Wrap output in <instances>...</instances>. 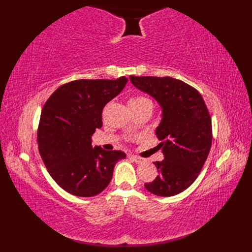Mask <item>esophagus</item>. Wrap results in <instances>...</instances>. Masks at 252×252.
<instances>
[{
  "mask_svg": "<svg viewBox=\"0 0 252 252\" xmlns=\"http://www.w3.org/2000/svg\"><path fill=\"white\" fill-rule=\"evenodd\" d=\"M130 158L133 160V161H135L136 163L146 162V159H144V158H142V157H138V156H135V155H131Z\"/></svg>",
  "mask_w": 252,
  "mask_h": 252,
  "instance_id": "obj_1",
  "label": "esophagus"
}]
</instances>
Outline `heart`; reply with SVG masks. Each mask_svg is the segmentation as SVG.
<instances>
[{
    "mask_svg": "<svg viewBox=\"0 0 252 252\" xmlns=\"http://www.w3.org/2000/svg\"><path fill=\"white\" fill-rule=\"evenodd\" d=\"M147 103H152L151 99H148L144 96H136V97H133L129 101V106H138V105H144Z\"/></svg>",
    "mask_w": 252,
    "mask_h": 252,
    "instance_id": "obj_1",
    "label": "heart"
}]
</instances>
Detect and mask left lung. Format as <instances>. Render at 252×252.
<instances>
[{"instance_id": "1", "label": "left lung", "mask_w": 252, "mask_h": 252, "mask_svg": "<svg viewBox=\"0 0 252 252\" xmlns=\"http://www.w3.org/2000/svg\"><path fill=\"white\" fill-rule=\"evenodd\" d=\"M130 80L162 109L156 135L164 159L154 162L159 174L145 189L157 196L178 195L194 183L210 152L212 126L207 106L200 93L181 80L135 76Z\"/></svg>"}]
</instances>
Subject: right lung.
<instances>
[{"label":"right lung","instance_id":"add662e5","mask_svg":"<svg viewBox=\"0 0 252 252\" xmlns=\"http://www.w3.org/2000/svg\"><path fill=\"white\" fill-rule=\"evenodd\" d=\"M127 78L76 80L58 88L42 109L37 144L45 167L63 189L92 197L110 183L115 164L126 155L92 146L103 126L105 105L120 94Z\"/></svg>","mask_w":252,"mask_h":252}]
</instances>
